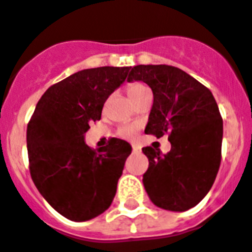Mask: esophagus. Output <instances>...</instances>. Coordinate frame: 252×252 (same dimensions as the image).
Returning <instances> with one entry per match:
<instances>
[{"label":"esophagus","instance_id":"esophagus-1","mask_svg":"<svg viewBox=\"0 0 252 252\" xmlns=\"http://www.w3.org/2000/svg\"><path fill=\"white\" fill-rule=\"evenodd\" d=\"M132 151L133 152H141V147L137 145H132Z\"/></svg>","mask_w":252,"mask_h":252}]
</instances>
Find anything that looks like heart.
I'll list each match as a JSON object with an SVG mask.
<instances>
[{
    "instance_id": "heart-1",
    "label": "heart",
    "mask_w": 252,
    "mask_h": 252,
    "mask_svg": "<svg viewBox=\"0 0 252 252\" xmlns=\"http://www.w3.org/2000/svg\"><path fill=\"white\" fill-rule=\"evenodd\" d=\"M149 90V87L146 84L141 83V82H132L126 86V92L129 94V97L132 98V101H134L138 96L145 92V91ZM137 130H138V126L136 124H129V126H120L119 130H118V134L122 138L130 139L137 134Z\"/></svg>"
}]
</instances>
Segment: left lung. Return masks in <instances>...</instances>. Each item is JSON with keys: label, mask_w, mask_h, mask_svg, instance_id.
Masks as SVG:
<instances>
[{"label": "left lung", "mask_w": 252, "mask_h": 252, "mask_svg": "<svg viewBox=\"0 0 252 252\" xmlns=\"http://www.w3.org/2000/svg\"><path fill=\"white\" fill-rule=\"evenodd\" d=\"M128 82L142 80L152 90L154 105L145 133L168 134L172 149L162 155L151 146L143 186L158 206L170 211L193 208L210 191L221 160L223 119L209 88L179 67L137 65Z\"/></svg>", "instance_id": "1"}]
</instances>
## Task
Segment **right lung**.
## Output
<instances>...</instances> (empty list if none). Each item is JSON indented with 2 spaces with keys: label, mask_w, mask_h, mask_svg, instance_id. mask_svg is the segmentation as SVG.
I'll list each match as a JSON object with an SVG mask.
<instances>
[{
  "label": "right lung",
  "mask_w": 252,
  "mask_h": 252,
  "mask_svg": "<svg viewBox=\"0 0 252 252\" xmlns=\"http://www.w3.org/2000/svg\"><path fill=\"white\" fill-rule=\"evenodd\" d=\"M130 66L86 69L51 86L27 128L29 172L44 200L69 220H90L109 209L132 147L110 138L100 150L84 143L107 97Z\"/></svg>",
  "instance_id": "obj_1"
}]
</instances>
